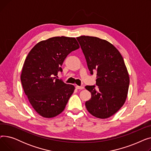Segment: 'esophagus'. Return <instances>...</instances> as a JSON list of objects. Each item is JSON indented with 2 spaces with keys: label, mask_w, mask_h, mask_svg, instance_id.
I'll return each mask as SVG.
<instances>
[{
  "label": "esophagus",
  "mask_w": 151,
  "mask_h": 151,
  "mask_svg": "<svg viewBox=\"0 0 151 151\" xmlns=\"http://www.w3.org/2000/svg\"><path fill=\"white\" fill-rule=\"evenodd\" d=\"M84 88L83 86H76V89H83Z\"/></svg>",
  "instance_id": "esophagus-1"
}]
</instances>
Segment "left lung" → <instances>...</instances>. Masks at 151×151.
Returning <instances> with one entry per match:
<instances>
[{"instance_id": "left-lung-1", "label": "left lung", "mask_w": 151, "mask_h": 151, "mask_svg": "<svg viewBox=\"0 0 151 151\" xmlns=\"http://www.w3.org/2000/svg\"><path fill=\"white\" fill-rule=\"evenodd\" d=\"M91 75L97 73L96 85L86 86L91 99L86 107L93 116L106 119L114 114L124 104L130 79L124 60L116 47L97 37L76 38Z\"/></svg>"}]
</instances>
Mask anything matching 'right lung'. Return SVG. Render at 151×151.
Instances as JSON below:
<instances>
[{"instance_id": "add662e5", "label": "right lung", "mask_w": 151, "mask_h": 151, "mask_svg": "<svg viewBox=\"0 0 151 151\" xmlns=\"http://www.w3.org/2000/svg\"><path fill=\"white\" fill-rule=\"evenodd\" d=\"M79 47L75 38L55 37L38 43L28 54L21 81L30 104L42 117L61 113L73 93L74 86L57 77L67 55Z\"/></svg>"}]
</instances>
